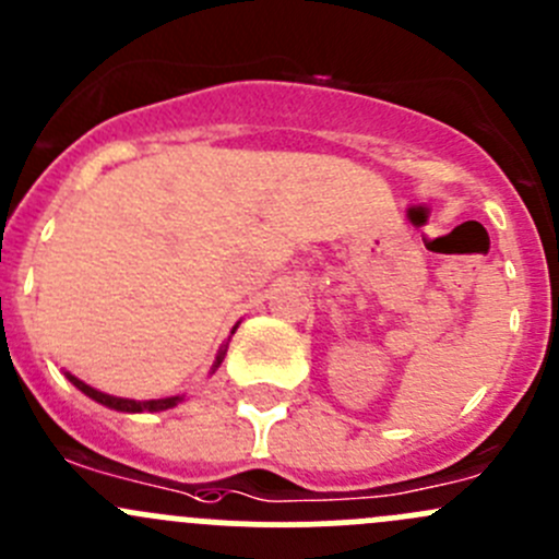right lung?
Listing matches in <instances>:
<instances>
[{"label":"right lung","instance_id":"obj_1","mask_svg":"<svg viewBox=\"0 0 559 559\" xmlns=\"http://www.w3.org/2000/svg\"><path fill=\"white\" fill-rule=\"evenodd\" d=\"M224 354H227V348H222V352H218V357H216V365H213V370L218 368V365H222V359H224ZM67 379L72 381V384H75L78 389H81L83 394H86V397H92V400H97V403H103V405H107V408H112V411H123V414H143V411H151V414H154V411H167V408H175V405L180 403V394L178 397H162V400H129V397H112V394H105V392H99V389H94V386H88V384H83L81 379H75V376L72 373H64Z\"/></svg>","mask_w":559,"mask_h":559}]
</instances>
